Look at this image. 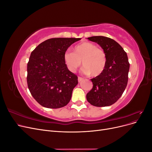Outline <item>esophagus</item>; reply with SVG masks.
I'll return each instance as SVG.
<instances>
[{
	"label": "esophagus",
	"instance_id": "esophagus-1",
	"mask_svg": "<svg viewBox=\"0 0 152 152\" xmlns=\"http://www.w3.org/2000/svg\"><path fill=\"white\" fill-rule=\"evenodd\" d=\"M84 80V79L81 77H78V81H79V82H80L81 81H82Z\"/></svg>",
	"mask_w": 152,
	"mask_h": 152
}]
</instances>
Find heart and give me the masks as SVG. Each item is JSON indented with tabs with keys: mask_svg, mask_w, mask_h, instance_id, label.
I'll return each mask as SVG.
<instances>
[{
	"mask_svg": "<svg viewBox=\"0 0 152 152\" xmlns=\"http://www.w3.org/2000/svg\"><path fill=\"white\" fill-rule=\"evenodd\" d=\"M64 61L68 69L74 72L81 65L86 74L96 77L102 74L107 66V58L104 50L89 42H84L73 48V53L66 51Z\"/></svg>",
	"mask_w": 152,
	"mask_h": 152,
	"instance_id": "heart-1",
	"label": "heart"
}]
</instances>
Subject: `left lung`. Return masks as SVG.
<instances>
[{
  "label": "left lung",
  "instance_id": "1",
  "mask_svg": "<svg viewBox=\"0 0 152 152\" xmlns=\"http://www.w3.org/2000/svg\"><path fill=\"white\" fill-rule=\"evenodd\" d=\"M87 39L102 47L107 54V63L102 74L91 79L93 86L86 95L87 100L95 107L110 106L121 98L126 88L129 70L127 53L116 41L107 37Z\"/></svg>",
  "mask_w": 152,
  "mask_h": 152
}]
</instances>
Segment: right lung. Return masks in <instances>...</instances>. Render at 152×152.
I'll return each mask as SVG.
<instances>
[{"mask_svg":"<svg viewBox=\"0 0 152 152\" xmlns=\"http://www.w3.org/2000/svg\"><path fill=\"white\" fill-rule=\"evenodd\" d=\"M80 38H52L31 52L27 64V84L34 98L42 107L59 108L66 106L78 84V77L64 61L67 49Z\"/></svg>","mask_w":152,"mask_h":152,"instance_id":"1","label":"right lung"}]
</instances>
